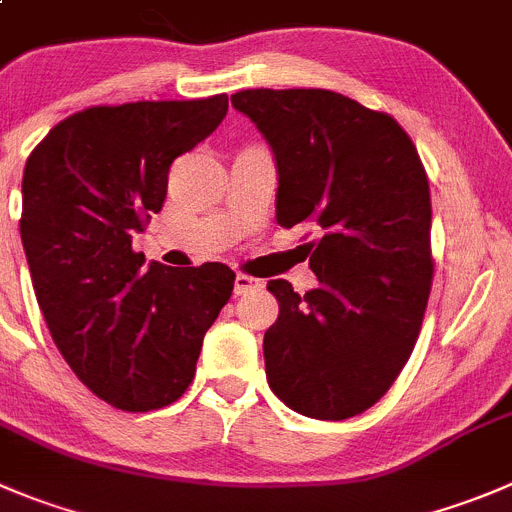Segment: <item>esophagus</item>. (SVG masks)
<instances>
[{
  "mask_svg": "<svg viewBox=\"0 0 512 512\" xmlns=\"http://www.w3.org/2000/svg\"><path fill=\"white\" fill-rule=\"evenodd\" d=\"M261 286H264V284H261L259 279H253V276L236 274V281H233V294L246 296V294H251V291H259Z\"/></svg>",
  "mask_w": 512,
  "mask_h": 512,
  "instance_id": "1",
  "label": "esophagus"
}]
</instances>
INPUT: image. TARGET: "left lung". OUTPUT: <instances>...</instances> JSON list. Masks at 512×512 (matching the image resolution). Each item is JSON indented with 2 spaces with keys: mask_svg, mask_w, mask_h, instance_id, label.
Segmentation results:
<instances>
[{
  "mask_svg": "<svg viewBox=\"0 0 512 512\" xmlns=\"http://www.w3.org/2000/svg\"><path fill=\"white\" fill-rule=\"evenodd\" d=\"M279 170L276 221L311 226L319 286L269 281L279 319L264 334L276 397L314 420H347L384 397L415 349L430 299V183L387 113L332 90H241Z\"/></svg>",
  "mask_w": 512,
  "mask_h": 512,
  "instance_id": "8db88e82",
  "label": "left lung"
}]
</instances>
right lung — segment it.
Listing matches in <instances>:
<instances>
[{
  "label": "right lung",
  "instance_id": "obj_1",
  "mask_svg": "<svg viewBox=\"0 0 512 512\" xmlns=\"http://www.w3.org/2000/svg\"><path fill=\"white\" fill-rule=\"evenodd\" d=\"M228 95L97 105L27 158L19 233L34 296L65 362L123 412L170 405L231 299L226 264L170 269L133 251L163 208L168 170L221 125Z\"/></svg>",
  "mask_w": 512,
  "mask_h": 512
}]
</instances>
